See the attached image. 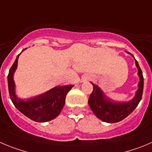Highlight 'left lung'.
Here are the masks:
<instances>
[{"label":"left lung","mask_w":152,"mask_h":152,"mask_svg":"<svg viewBox=\"0 0 152 152\" xmlns=\"http://www.w3.org/2000/svg\"><path fill=\"white\" fill-rule=\"evenodd\" d=\"M135 61L136 65L138 68V74L140 80L137 94L131 101L121 103L111 101L105 97L103 92L97 86L92 83L93 91L89 96L88 105L94 115L104 122L115 123L122 121L123 119L127 117L135 110L141 100L142 97L144 81L141 68L140 67L136 59Z\"/></svg>","instance_id":"8db88e82"}]
</instances>
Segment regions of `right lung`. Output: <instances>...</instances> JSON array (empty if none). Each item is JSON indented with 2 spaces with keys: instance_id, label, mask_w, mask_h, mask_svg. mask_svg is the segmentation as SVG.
<instances>
[{
  "instance_id": "1",
  "label": "right lung",
  "mask_w": 152,
  "mask_h": 152,
  "mask_svg": "<svg viewBox=\"0 0 152 152\" xmlns=\"http://www.w3.org/2000/svg\"><path fill=\"white\" fill-rule=\"evenodd\" d=\"M25 50V49H23ZM22 50V51H23ZM18 54L15 62L11 66L7 76L8 88L11 100L14 106L22 114L30 119L37 122H46L55 118L60 114L64 105L66 94L72 88L73 86H58L42 95L31 98L27 100H18L15 94L14 90L13 73L17 66Z\"/></svg>"
}]
</instances>
